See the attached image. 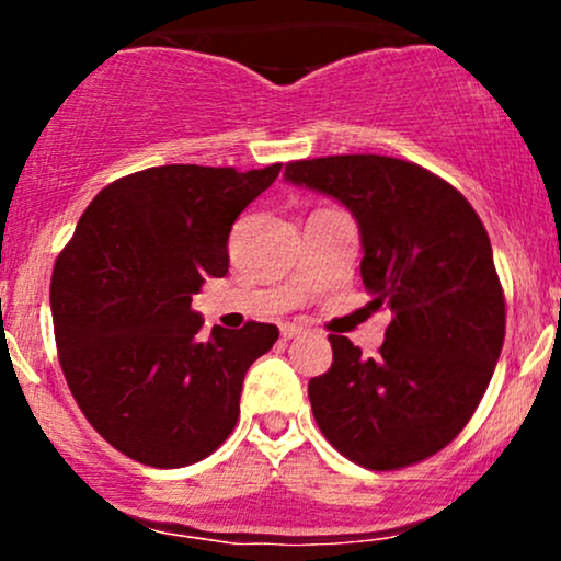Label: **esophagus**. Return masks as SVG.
Here are the masks:
<instances>
[{
	"label": "esophagus",
	"instance_id": "1",
	"mask_svg": "<svg viewBox=\"0 0 561 561\" xmlns=\"http://www.w3.org/2000/svg\"><path fill=\"white\" fill-rule=\"evenodd\" d=\"M308 330L306 327H300V324H282V337L285 340H295V337H300V334H306Z\"/></svg>",
	"mask_w": 561,
	"mask_h": 561
}]
</instances>
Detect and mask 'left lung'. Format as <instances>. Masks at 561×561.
Listing matches in <instances>:
<instances>
[{
    "instance_id": "left-lung-1",
    "label": "left lung",
    "mask_w": 561,
    "mask_h": 561,
    "mask_svg": "<svg viewBox=\"0 0 561 561\" xmlns=\"http://www.w3.org/2000/svg\"><path fill=\"white\" fill-rule=\"evenodd\" d=\"M285 176L356 216L369 306L392 317L375 358L330 334L332 366L308 382L313 420L358 467L420 465L467 427L504 347L506 300L488 231L456 186L409 160H293Z\"/></svg>"
}]
</instances>
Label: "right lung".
<instances>
[{
  "instance_id": "1",
  "label": "right lung",
  "mask_w": 561,
  "mask_h": 561,
  "mask_svg": "<svg viewBox=\"0 0 561 561\" xmlns=\"http://www.w3.org/2000/svg\"><path fill=\"white\" fill-rule=\"evenodd\" d=\"M279 171L128 173L89 203L57 255L49 302L62 375L89 424L128 459L195 465L240 420L242 379L279 330L248 321L199 340L192 295L229 272L231 224Z\"/></svg>"
}]
</instances>
